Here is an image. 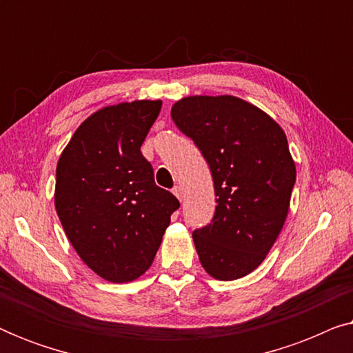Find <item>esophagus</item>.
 <instances>
[{"mask_svg":"<svg viewBox=\"0 0 353 353\" xmlns=\"http://www.w3.org/2000/svg\"><path fill=\"white\" fill-rule=\"evenodd\" d=\"M173 194H175V196L178 197V201H181V199H183V190H181V186H175V188H173Z\"/></svg>","mask_w":353,"mask_h":353,"instance_id":"34e87169","label":"esophagus"}]
</instances>
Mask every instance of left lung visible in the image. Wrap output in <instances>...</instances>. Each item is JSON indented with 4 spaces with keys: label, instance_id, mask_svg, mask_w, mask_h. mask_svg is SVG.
Listing matches in <instances>:
<instances>
[{
    "label": "left lung",
    "instance_id": "8db88e82",
    "mask_svg": "<svg viewBox=\"0 0 353 353\" xmlns=\"http://www.w3.org/2000/svg\"><path fill=\"white\" fill-rule=\"evenodd\" d=\"M170 114L214 180V219L192 233L201 265L220 281L243 278L263 262L286 221L296 183L286 134L267 112L231 94L188 96Z\"/></svg>",
    "mask_w": 353,
    "mask_h": 353
}]
</instances>
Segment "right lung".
<instances>
[{"instance_id":"add662e5","label":"right lung","mask_w":353,"mask_h":353,"mask_svg":"<svg viewBox=\"0 0 353 353\" xmlns=\"http://www.w3.org/2000/svg\"><path fill=\"white\" fill-rule=\"evenodd\" d=\"M161 108V99H141L96 110L57 161V216L79 257L105 281L146 273L180 207L141 154Z\"/></svg>"}]
</instances>
